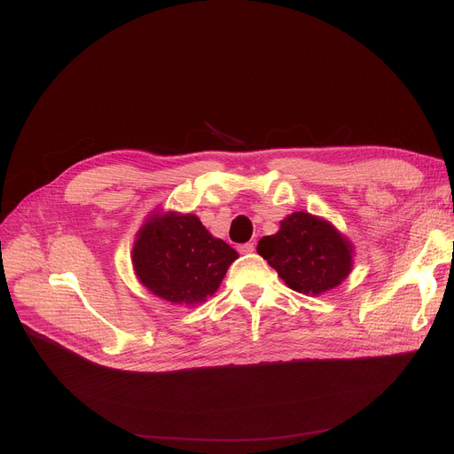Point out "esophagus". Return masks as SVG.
<instances>
[{"instance_id":"esophagus-1","label":"esophagus","mask_w":454,"mask_h":454,"mask_svg":"<svg viewBox=\"0 0 454 454\" xmlns=\"http://www.w3.org/2000/svg\"><path fill=\"white\" fill-rule=\"evenodd\" d=\"M254 250H255V245H254V243H245V245L239 247V252H241V254H252Z\"/></svg>"}]
</instances>
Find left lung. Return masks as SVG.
Instances as JSON below:
<instances>
[{
  "instance_id": "left-lung-1",
  "label": "left lung",
  "mask_w": 454,
  "mask_h": 454,
  "mask_svg": "<svg viewBox=\"0 0 454 454\" xmlns=\"http://www.w3.org/2000/svg\"><path fill=\"white\" fill-rule=\"evenodd\" d=\"M257 254L267 259L289 289L318 296L339 285L353 270V245L329 221L294 211L274 235L257 243Z\"/></svg>"
}]
</instances>
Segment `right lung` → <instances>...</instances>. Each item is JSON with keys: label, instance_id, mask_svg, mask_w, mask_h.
I'll use <instances>...</instances> for the list:
<instances>
[{"label": "right lung", "instance_id": "add662e5", "mask_svg": "<svg viewBox=\"0 0 454 454\" xmlns=\"http://www.w3.org/2000/svg\"><path fill=\"white\" fill-rule=\"evenodd\" d=\"M237 257L197 215L176 211H153L137 230L132 248L134 272L143 287L185 307H195L217 293Z\"/></svg>", "mask_w": 454, "mask_h": 454}]
</instances>
